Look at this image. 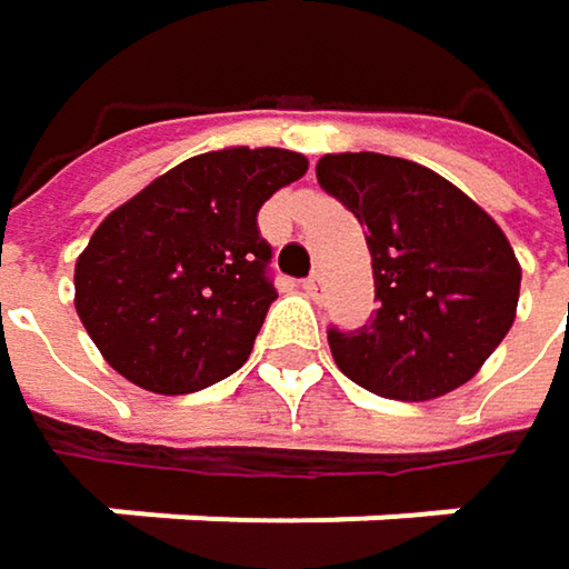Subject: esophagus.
I'll use <instances>...</instances> for the list:
<instances>
[{
  "instance_id": "esophagus-1",
  "label": "esophagus",
  "mask_w": 569,
  "mask_h": 569,
  "mask_svg": "<svg viewBox=\"0 0 569 569\" xmlns=\"http://www.w3.org/2000/svg\"><path fill=\"white\" fill-rule=\"evenodd\" d=\"M302 289H306V296H309V299H316V302H319V299L326 296V280H322V273H312L309 280H302Z\"/></svg>"
}]
</instances>
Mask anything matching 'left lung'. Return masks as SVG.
Segmentation results:
<instances>
[{
  "mask_svg": "<svg viewBox=\"0 0 569 569\" xmlns=\"http://www.w3.org/2000/svg\"><path fill=\"white\" fill-rule=\"evenodd\" d=\"M319 187L366 223L379 309L369 326H329L336 366L398 401L448 396L513 326L520 267L501 227L455 183L389 154H326Z\"/></svg>",
  "mask_w": 569,
  "mask_h": 569,
  "instance_id": "obj_1",
  "label": "left lung"
}]
</instances>
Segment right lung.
<instances>
[{"mask_svg": "<svg viewBox=\"0 0 569 569\" xmlns=\"http://www.w3.org/2000/svg\"><path fill=\"white\" fill-rule=\"evenodd\" d=\"M306 168L283 148L197 154L101 220L74 263V309L114 372L187 396L250 359L277 299L257 213Z\"/></svg>", "mask_w": 569, "mask_h": 569, "instance_id": "right-lung-1", "label": "right lung"}]
</instances>
